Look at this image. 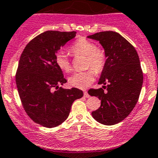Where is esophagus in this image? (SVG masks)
<instances>
[{
	"mask_svg": "<svg viewBox=\"0 0 158 158\" xmlns=\"http://www.w3.org/2000/svg\"><path fill=\"white\" fill-rule=\"evenodd\" d=\"M84 96L86 98H90L89 94H88V91H84Z\"/></svg>",
	"mask_w": 158,
	"mask_h": 158,
	"instance_id": "1",
	"label": "esophagus"
}]
</instances>
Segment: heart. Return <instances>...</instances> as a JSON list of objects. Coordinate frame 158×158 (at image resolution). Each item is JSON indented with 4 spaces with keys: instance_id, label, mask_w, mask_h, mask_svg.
I'll return each mask as SVG.
<instances>
[{
    "instance_id": "b5f03b06",
    "label": "heart",
    "mask_w": 158,
    "mask_h": 158,
    "mask_svg": "<svg viewBox=\"0 0 158 158\" xmlns=\"http://www.w3.org/2000/svg\"><path fill=\"white\" fill-rule=\"evenodd\" d=\"M70 51L74 55L86 56V67H91L95 73H100L104 68L106 64L105 52L101 49H97L95 44L92 42L84 38L79 39L73 43ZM55 61L56 65L62 70L65 72L70 70V62L64 52H57L55 56ZM93 71L88 70L86 71L73 73L68 78L69 84L71 86L78 88H85L89 86L94 78V73Z\"/></svg>"
}]
</instances>
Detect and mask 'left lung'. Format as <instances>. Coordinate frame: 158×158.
Returning a JSON list of instances; mask_svg holds the SVG:
<instances>
[{
	"instance_id": "1",
	"label": "left lung",
	"mask_w": 158,
	"mask_h": 158,
	"mask_svg": "<svg viewBox=\"0 0 158 158\" xmlns=\"http://www.w3.org/2000/svg\"><path fill=\"white\" fill-rule=\"evenodd\" d=\"M87 37L99 42L106 58L98 83L102 88L88 91L90 95L101 100V106L91 115L102 124L115 125L130 115L139 98L143 80L139 56L115 31H101Z\"/></svg>"
}]
</instances>
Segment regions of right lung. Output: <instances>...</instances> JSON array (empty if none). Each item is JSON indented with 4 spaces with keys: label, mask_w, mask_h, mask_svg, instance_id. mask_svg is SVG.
<instances>
[{
    "label": "right lung",
    "mask_w": 158,
    "mask_h": 158,
    "mask_svg": "<svg viewBox=\"0 0 158 158\" xmlns=\"http://www.w3.org/2000/svg\"><path fill=\"white\" fill-rule=\"evenodd\" d=\"M76 36V31H46L24 49L15 80L19 97L28 116L40 125L52 128L68 117L73 102L83 96L76 88L65 89L67 82L55 61L56 54Z\"/></svg>",
    "instance_id": "1"
}]
</instances>
